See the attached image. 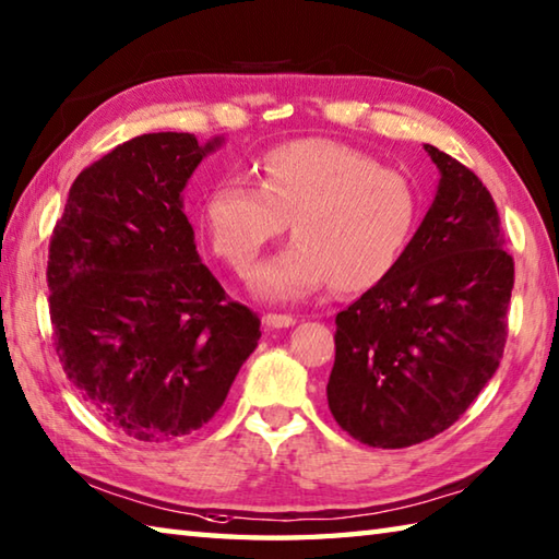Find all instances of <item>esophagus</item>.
<instances>
[{
    "instance_id": "34e87169",
    "label": "esophagus",
    "mask_w": 559,
    "mask_h": 559,
    "mask_svg": "<svg viewBox=\"0 0 559 559\" xmlns=\"http://www.w3.org/2000/svg\"><path fill=\"white\" fill-rule=\"evenodd\" d=\"M262 321H265L267 329H289V325L297 323L292 313H265Z\"/></svg>"
}]
</instances>
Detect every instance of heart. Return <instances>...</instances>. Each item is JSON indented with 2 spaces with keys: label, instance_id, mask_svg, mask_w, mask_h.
<instances>
[{
  "label": "heart",
  "instance_id": "1",
  "mask_svg": "<svg viewBox=\"0 0 559 559\" xmlns=\"http://www.w3.org/2000/svg\"><path fill=\"white\" fill-rule=\"evenodd\" d=\"M255 185H214L204 228L216 255L248 275L293 218L297 238L252 280L267 299H299L333 282L345 292L372 287L402 258L418 218L416 187L404 173L331 139L270 148L258 160Z\"/></svg>",
  "mask_w": 559,
  "mask_h": 559
}]
</instances>
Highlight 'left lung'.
<instances>
[{"mask_svg": "<svg viewBox=\"0 0 559 559\" xmlns=\"http://www.w3.org/2000/svg\"><path fill=\"white\" fill-rule=\"evenodd\" d=\"M440 185L396 265L335 316L329 408L370 448L436 438L497 372L509 333L513 258L489 189L424 145Z\"/></svg>", "mask_w": 559, "mask_h": 559, "instance_id": "left-lung-1", "label": "left lung"}]
</instances>
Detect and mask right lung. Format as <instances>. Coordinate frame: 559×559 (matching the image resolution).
Returning a JSON list of instances; mask_svg holds the SVG:
<instances>
[{
    "instance_id": "add662e5",
    "label": "right lung",
    "mask_w": 559,
    "mask_h": 559,
    "mask_svg": "<svg viewBox=\"0 0 559 559\" xmlns=\"http://www.w3.org/2000/svg\"><path fill=\"white\" fill-rule=\"evenodd\" d=\"M194 133H143L78 175L48 248L62 370L94 414L141 443L202 428L255 350L260 319L194 246L182 189L206 153Z\"/></svg>"
}]
</instances>
